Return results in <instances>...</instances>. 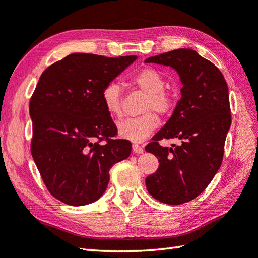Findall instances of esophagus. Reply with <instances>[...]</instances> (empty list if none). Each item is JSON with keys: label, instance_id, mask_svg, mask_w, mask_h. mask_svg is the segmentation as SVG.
I'll return each mask as SVG.
<instances>
[{"label": "esophagus", "instance_id": "esophagus-1", "mask_svg": "<svg viewBox=\"0 0 258 258\" xmlns=\"http://www.w3.org/2000/svg\"><path fill=\"white\" fill-rule=\"evenodd\" d=\"M132 149H133V152L137 153V154H141L144 152V149L141 147V145L139 144H133L132 145Z\"/></svg>", "mask_w": 258, "mask_h": 258}]
</instances>
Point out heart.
<instances>
[{
  "mask_svg": "<svg viewBox=\"0 0 258 258\" xmlns=\"http://www.w3.org/2000/svg\"><path fill=\"white\" fill-rule=\"evenodd\" d=\"M132 82L147 95L142 105V113H147L135 118L121 120L117 125V131L121 139L132 142H142L149 138L158 127V118L150 111L159 116H165L174 107V98L165 90V79L161 73L153 68H144L134 74ZM121 95L123 90L119 83L109 82L101 93L102 104L111 117L121 116Z\"/></svg>",
  "mask_w": 258,
  "mask_h": 258,
  "instance_id": "heart-1",
  "label": "heart"
}]
</instances>
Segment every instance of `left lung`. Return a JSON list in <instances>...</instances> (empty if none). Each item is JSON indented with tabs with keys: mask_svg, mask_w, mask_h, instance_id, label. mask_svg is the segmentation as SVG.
Masks as SVG:
<instances>
[{
	"mask_svg": "<svg viewBox=\"0 0 258 258\" xmlns=\"http://www.w3.org/2000/svg\"><path fill=\"white\" fill-rule=\"evenodd\" d=\"M144 62L174 69L182 84L174 113L145 147L159 159L158 170L145 178L150 195L179 205L202 193L221 166L231 125L228 86L213 63L189 48L151 56ZM162 138H177L181 143L161 147L157 141Z\"/></svg>",
	"mask_w": 258,
	"mask_h": 258,
	"instance_id": "1",
	"label": "left lung"
}]
</instances>
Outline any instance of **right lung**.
<instances>
[{"instance_id":"right-lung-1","label":"right lung","mask_w":258,"mask_h":258,"mask_svg":"<svg viewBox=\"0 0 258 258\" xmlns=\"http://www.w3.org/2000/svg\"><path fill=\"white\" fill-rule=\"evenodd\" d=\"M137 58L74 53L40 76L29 105L31 154L47 189L60 202H96L108 185L110 168L131 154L128 141L113 139L117 127L101 93Z\"/></svg>"}]
</instances>
